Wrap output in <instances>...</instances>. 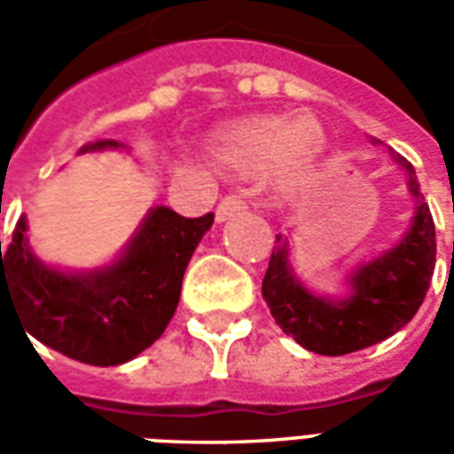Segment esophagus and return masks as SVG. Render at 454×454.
<instances>
[{"instance_id":"1","label":"esophagus","mask_w":454,"mask_h":454,"mask_svg":"<svg viewBox=\"0 0 454 454\" xmlns=\"http://www.w3.org/2000/svg\"><path fill=\"white\" fill-rule=\"evenodd\" d=\"M243 208H246V199L240 197V194H228V197L218 201L216 221H226V218H231L238 211H243Z\"/></svg>"}]
</instances>
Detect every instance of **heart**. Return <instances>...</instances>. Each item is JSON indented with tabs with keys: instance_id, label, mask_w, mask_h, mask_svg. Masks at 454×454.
I'll return each mask as SVG.
<instances>
[{
	"instance_id": "heart-1",
	"label": "heart",
	"mask_w": 454,
	"mask_h": 454,
	"mask_svg": "<svg viewBox=\"0 0 454 454\" xmlns=\"http://www.w3.org/2000/svg\"><path fill=\"white\" fill-rule=\"evenodd\" d=\"M324 140L321 123L311 116H260L228 133L221 143V160L246 172L279 162L286 177H296L321 155Z\"/></svg>"
}]
</instances>
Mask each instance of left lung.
Returning <instances> with one entry per match:
<instances>
[{"label":"left lung","mask_w":454,"mask_h":454,"mask_svg":"<svg viewBox=\"0 0 454 454\" xmlns=\"http://www.w3.org/2000/svg\"><path fill=\"white\" fill-rule=\"evenodd\" d=\"M396 162L406 169L411 194L419 199L416 214L401 243L352 272L348 299L309 292L292 272L286 238L277 236L262 296L277 325L306 350L338 357L370 348L401 331L426 299L435 270V223L411 162L399 155Z\"/></svg>","instance_id":"8db88e82"}]
</instances>
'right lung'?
<instances>
[{
    "label": "right lung",
    "mask_w": 454,
    "mask_h": 454,
    "mask_svg": "<svg viewBox=\"0 0 454 454\" xmlns=\"http://www.w3.org/2000/svg\"><path fill=\"white\" fill-rule=\"evenodd\" d=\"M104 148L119 143L99 140L82 153ZM211 223L214 214L184 218L155 207L116 262L92 272H63L34 255L26 218H19L6 250L0 240V304L6 299L26 333L73 360L123 364L165 333L184 270Z\"/></svg>",
    "instance_id": "right-lung-1"
}]
</instances>
